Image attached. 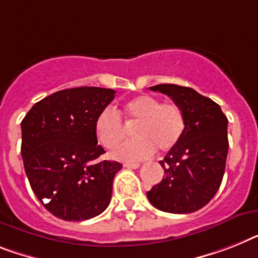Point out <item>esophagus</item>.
Listing matches in <instances>:
<instances>
[{
    "instance_id": "obj_1",
    "label": "esophagus",
    "mask_w": 258,
    "mask_h": 258,
    "mask_svg": "<svg viewBox=\"0 0 258 258\" xmlns=\"http://www.w3.org/2000/svg\"><path fill=\"white\" fill-rule=\"evenodd\" d=\"M125 167H127V169H138L140 167V163L138 162H127L125 163Z\"/></svg>"
}]
</instances>
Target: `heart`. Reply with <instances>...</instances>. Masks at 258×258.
Here are the masks:
<instances>
[{
	"mask_svg": "<svg viewBox=\"0 0 258 258\" xmlns=\"http://www.w3.org/2000/svg\"><path fill=\"white\" fill-rule=\"evenodd\" d=\"M122 114L106 106L95 120V134L99 142L108 150H113L127 134V126H136L134 138L121 145L114 157L121 161H140L150 157L158 148L169 152L175 148L184 133L186 121L179 105L162 103L152 95H140L127 100L122 106Z\"/></svg>",
	"mask_w": 258,
	"mask_h": 258,
	"instance_id": "b5f03b06",
	"label": "heart"
}]
</instances>
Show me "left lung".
I'll list each match as a JSON object with an SVG mask.
<instances>
[{
	"label": "left lung",
	"instance_id": "obj_1",
	"mask_svg": "<svg viewBox=\"0 0 258 258\" xmlns=\"http://www.w3.org/2000/svg\"><path fill=\"white\" fill-rule=\"evenodd\" d=\"M152 91L171 97L184 114L180 141L162 161L165 178L148 191L149 202L170 214H191L218 192L228 154V120L221 108L195 89L158 84Z\"/></svg>",
	"mask_w": 258,
	"mask_h": 258
}]
</instances>
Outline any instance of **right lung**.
Returning <instances> with one entry per match:
<instances>
[{"label":"right lung","instance_id":"obj_1","mask_svg":"<svg viewBox=\"0 0 258 258\" xmlns=\"http://www.w3.org/2000/svg\"><path fill=\"white\" fill-rule=\"evenodd\" d=\"M114 93L99 87L63 89L34 104L21 122V154L30 186L61 220H88L109 206L122 165L99 159L105 150L97 145L95 120Z\"/></svg>","mask_w":258,"mask_h":258}]
</instances>
